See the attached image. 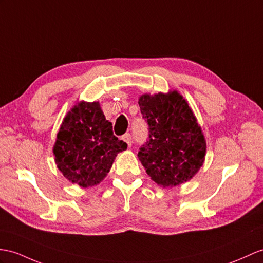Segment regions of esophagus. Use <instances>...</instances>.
<instances>
[{
    "label": "esophagus",
    "mask_w": 263,
    "mask_h": 263,
    "mask_svg": "<svg viewBox=\"0 0 263 263\" xmlns=\"http://www.w3.org/2000/svg\"><path fill=\"white\" fill-rule=\"evenodd\" d=\"M123 139H124V142L128 145V147H130L132 146V143H133V140H132V135L129 133H127V134H125V135L123 136Z\"/></svg>",
    "instance_id": "obj_1"
}]
</instances>
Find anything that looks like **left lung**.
I'll return each instance as SVG.
<instances>
[{
	"mask_svg": "<svg viewBox=\"0 0 263 263\" xmlns=\"http://www.w3.org/2000/svg\"><path fill=\"white\" fill-rule=\"evenodd\" d=\"M148 140L138 158L152 180L173 187L193 177L205 159L206 142L187 101L176 90L140 96Z\"/></svg>",
	"mask_w": 263,
	"mask_h": 263,
	"instance_id": "1",
	"label": "left lung"
}]
</instances>
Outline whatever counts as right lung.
Segmentation results:
<instances>
[{"label": "right lung", "instance_id": "right-lung-1", "mask_svg": "<svg viewBox=\"0 0 263 263\" xmlns=\"http://www.w3.org/2000/svg\"><path fill=\"white\" fill-rule=\"evenodd\" d=\"M126 148L127 144L114 135L99 102L80 101L63 119L53 154L68 181L89 187L104 180L115 157Z\"/></svg>", "mask_w": 263, "mask_h": 263}]
</instances>
